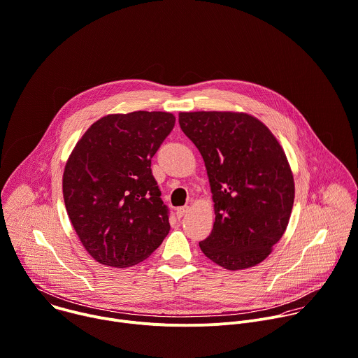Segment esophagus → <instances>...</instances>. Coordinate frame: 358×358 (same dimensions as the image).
I'll use <instances>...</instances> for the list:
<instances>
[{"instance_id":"esophagus-1","label":"esophagus","mask_w":358,"mask_h":358,"mask_svg":"<svg viewBox=\"0 0 358 358\" xmlns=\"http://www.w3.org/2000/svg\"><path fill=\"white\" fill-rule=\"evenodd\" d=\"M189 211V207L187 206H183V207H179L178 210H176V215L179 217V218H182L186 213Z\"/></svg>"}]
</instances>
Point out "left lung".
<instances>
[{"instance_id":"obj_1","label":"left lung","mask_w":358,"mask_h":358,"mask_svg":"<svg viewBox=\"0 0 358 358\" xmlns=\"http://www.w3.org/2000/svg\"><path fill=\"white\" fill-rule=\"evenodd\" d=\"M182 131L207 169L215 221L201 252L242 270L263 262L282 236L295 187L284 150L256 117L236 112H180Z\"/></svg>"}]
</instances>
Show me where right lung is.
<instances>
[{"label":"right lung","instance_id":"1","mask_svg":"<svg viewBox=\"0 0 358 358\" xmlns=\"http://www.w3.org/2000/svg\"><path fill=\"white\" fill-rule=\"evenodd\" d=\"M173 126L168 112L108 115L74 147L63 175L64 203L81 243L101 264L134 266L168 235L151 158Z\"/></svg>","mask_w":358,"mask_h":358}]
</instances>
